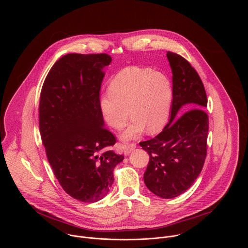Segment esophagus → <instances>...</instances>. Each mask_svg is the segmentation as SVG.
<instances>
[{
    "label": "esophagus",
    "mask_w": 248,
    "mask_h": 248,
    "mask_svg": "<svg viewBox=\"0 0 248 248\" xmlns=\"http://www.w3.org/2000/svg\"><path fill=\"white\" fill-rule=\"evenodd\" d=\"M136 148H137V145H136L135 143H133V144H129V145H126V146L124 147L123 153H124V155H129L131 154V152H132L133 150H135Z\"/></svg>",
    "instance_id": "1"
}]
</instances>
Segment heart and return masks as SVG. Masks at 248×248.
Wrapping results in <instances>:
<instances>
[{
	"mask_svg": "<svg viewBox=\"0 0 248 248\" xmlns=\"http://www.w3.org/2000/svg\"><path fill=\"white\" fill-rule=\"evenodd\" d=\"M173 83L161 71L131 67L119 71L108 86V93L99 99V108L107 124L120 130L129 113L128 127L120 135L123 141L161 131L167 124L173 102ZM129 112H127V109Z\"/></svg>",
	"mask_w": 248,
	"mask_h": 248,
	"instance_id": "1",
	"label": "heart"
}]
</instances>
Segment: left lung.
<instances>
[{
    "mask_svg": "<svg viewBox=\"0 0 248 248\" xmlns=\"http://www.w3.org/2000/svg\"><path fill=\"white\" fill-rule=\"evenodd\" d=\"M167 58L174 90L170 119L159 135L140 144L150 156L145 185L157 197L173 199L188 190L202 172L209 122L206 93L198 72L177 53L167 51Z\"/></svg>",
    "mask_w": 248,
    "mask_h": 248,
    "instance_id": "left-lung-1",
    "label": "left lung"
}]
</instances>
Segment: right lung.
<instances>
[{
  "label": "right lung",
  "mask_w": 248,
  "mask_h": 248,
  "mask_svg": "<svg viewBox=\"0 0 248 248\" xmlns=\"http://www.w3.org/2000/svg\"><path fill=\"white\" fill-rule=\"evenodd\" d=\"M109 55L71 53L61 57L44 82L39 126L48 162L73 199L96 202L113 183L123 161L110 148L116 142L105 128L99 93Z\"/></svg>",
  "instance_id": "right-lung-1"
}]
</instances>
